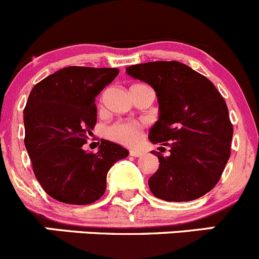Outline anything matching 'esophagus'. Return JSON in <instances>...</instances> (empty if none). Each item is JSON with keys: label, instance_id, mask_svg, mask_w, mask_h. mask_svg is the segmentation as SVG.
<instances>
[{"label": "esophagus", "instance_id": "obj_1", "mask_svg": "<svg viewBox=\"0 0 259 259\" xmlns=\"http://www.w3.org/2000/svg\"><path fill=\"white\" fill-rule=\"evenodd\" d=\"M130 155L134 157H140L144 155V151H142V150H139V149H132L131 151H130Z\"/></svg>", "mask_w": 259, "mask_h": 259}]
</instances>
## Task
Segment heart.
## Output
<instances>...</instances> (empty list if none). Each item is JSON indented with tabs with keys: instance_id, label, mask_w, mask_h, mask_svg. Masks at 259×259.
I'll list each match as a JSON object with an SVG mask.
<instances>
[{
	"instance_id": "heart-1",
	"label": "heart",
	"mask_w": 259,
	"mask_h": 259,
	"mask_svg": "<svg viewBox=\"0 0 259 259\" xmlns=\"http://www.w3.org/2000/svg\"><path fill=\"white\" fill-rule=\"evenodd\" d=\"M142 124L139 122H117L108 128V136L127 146H134L141 139Z\"/></svg>"
}]
</instances>
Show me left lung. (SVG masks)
<instances>
[{"instance_id": "8db88e82", "label": "left lung", "mask_w": 259, "mask_h": 259, "mask_svg": "<svg viewBox=\"0 0 259 259\" xmlns=\"http://www.w3.org/2000/svg\"><path fill=\"white\" fill-rule=\"evenodd\" d=\"M149 83L159 102V120L150 130L152 144L168 146L159 169L150 177L155 197L169 202L193 201L220 181L230 157L233 124L226 103L212 82L177 61H156L125 68ZM164 149V147H159Z\"/></svg>"}]
</instances>
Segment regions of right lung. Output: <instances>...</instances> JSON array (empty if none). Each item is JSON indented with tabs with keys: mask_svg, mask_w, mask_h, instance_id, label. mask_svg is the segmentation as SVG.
<instances>
[{
	"mask_svg": "<svg viewBox=\"0 0 259 259\" xmlns=\"http://www.w3.org/2000/svg\"><path fill=\"white\" fill-rule=\"evenodd\" d=\"M118 68L70 66L47 76L30 91L24 109L25 147L36 179L52 198L90 205L104 194L107 174L128 150L102 140L97 154L82 145L97 123L95 98Z\"/></svg>",
	"mask_w": 259,
	"mask_h": 259,
	"instance_id": "add662e5",
	"label": "right lung"
}]
</instances>
